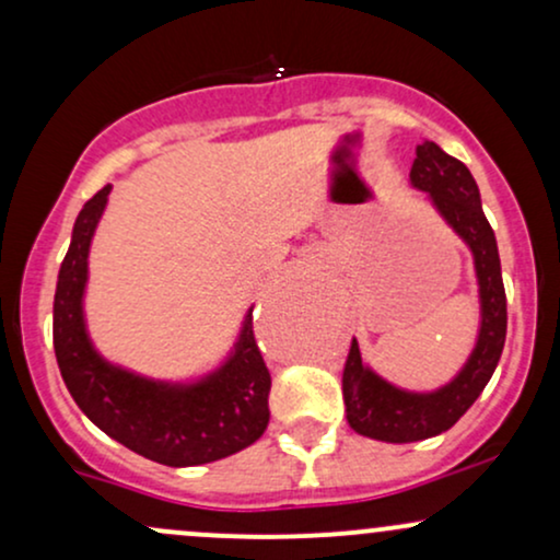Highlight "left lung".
Listing matches in <instances>:
<instances>
[{
  "label": "left lung",
  "instance_id": "left-lung-1",
  "mask_svg": "<svg viewBox=\"0 0 560 560\" xmlns=\"http://www.w3.org/2000/svg\"><path fill=\"white\" fill-rule=\"evenodd\" d=\"M410 184L432 197L440 215L474 253L481 300V329L464 371L442 389L427 392V395L397 389L382 376H376L369 365H363L361 347L352 339L342 374L347 423L358 434L395 442V445L429 440V436L447 432L471 408L494 374L508 329L498 242H494V231L481 210L479 186L474 182L471 171L460 160L442 152L434 141H423L416 147Z\"/></svg>",
  "mask_w": 560,
  "mask_h": 560
}]
</instances>
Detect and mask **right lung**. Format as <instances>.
I'll use <instances>...</instances> for the list:
<instances>
[{"label": "right lung", "mask_w": 560, "mask_h": 560, "mask_svg": "<svg viewBox=\"0 0 560 560\" xmlns=\"http://www.w3.org/2000/svg\"><path fill=\"white\" fill-rule=\"evenodd\" d=\"M100 189L75 218L55 292V355L62 382L96 427L133 453L163 466H199L260 440L271 410V374L255 342L253 311L221 369L197 384H163L110 365L94 350L83 324L89 244L107 205Z\"/></svg>", "instance_id": "1"}]
</instances>
